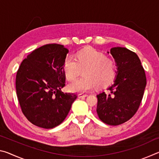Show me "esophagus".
Wrapping results in <instances>:
<instances>
[{"instance_id": "obj_1", "label": "esophagus", "mask_w": 159, "mask_h": 159, "mask_svg": "<svg viewBox=\"0 0 159 159\" xmlns=\"http://www.w3.org/2000/svg\"><path fill=\"white\" fill-rule=\"evenodd\" d=\"M78 96H79V98H85V97H87L88 95H87V94L79 93V95H78Z\"/></svg>"}]
</instances>
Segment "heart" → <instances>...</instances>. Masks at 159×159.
<instances>
[{"label":"heart","instance_id":"obj_1","mask_svg":"<svg viewBox=\"0 0 159 159\" xmlns=\"http://www.w3.org/2000/svg\"><path fill=\"white\" fill-rule=\"evenodd\" d=\"M66 79L71 81L83 71V77L74 80L68 85L73 93H86L98 88L107 87L114 79L116 66L114 60L107 57L93 48H86L77 52L75 60L67 56L63 63Z\"/></svg>","mask_w":159,"mask_h":159}]
</instances>
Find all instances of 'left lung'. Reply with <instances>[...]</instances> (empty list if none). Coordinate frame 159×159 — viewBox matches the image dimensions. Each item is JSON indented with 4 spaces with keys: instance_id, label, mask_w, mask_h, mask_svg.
<instances>
[{
    "instance_id": "left-lung-1",
    "label": "left lung",
    "mask_w": 159,
    "mask_h": 159,
    "mask_svg": "<svg viewBox=\"0 0 159 159\" xmlns=\"http://www.w3.org/2000/svg\"><path fill=\"white\" fill-rule=\"evenodd\" d=\"M110 53L118 66L114 83L109 94H98L97 113L102 122L118 125L136 114L147 84L144 69L135 52L125 48H112Z\"/></svg>"
}]
</instances>
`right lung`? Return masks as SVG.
Instances as JSON below:
<instances>
[{
	"mask_svg": "<svg viewBox=\"0 0 159 159\" xmlns=\"http://www.w3.org/2000/svg\"><path fill=\"white\" fill-rule=\"evenodd\" d=\"M69 50L62 45L47 44L29 54L16 75V91L21 111L31 123L50 129L61 124L77 98L64 93L63 63Z\"/></svg>",
	"mask_w": 159,
	"mask_h": 159,
	"instance_id": "1",
	"label": "right lung"
}]
</instances>
